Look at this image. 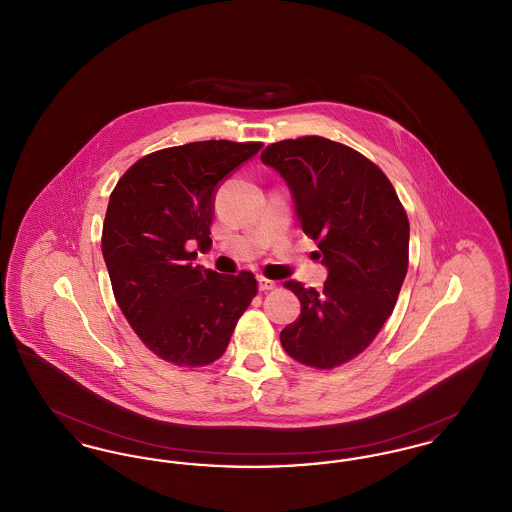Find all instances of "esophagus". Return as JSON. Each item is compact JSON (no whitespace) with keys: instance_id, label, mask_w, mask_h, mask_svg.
Returning a JSON list of instances; mask_svg holds the SVG:
<instances>
[{"instance_id":"esophagus-1","label":"esophagus","mask_w":512,"mask_h":512,"mask_svg":"<svg viewBox=\"0 0 512 512\" xmlns=\"http://www.w3.org/2000/svg\"><path fill=\"white\" fill-rule=\"evenodd\" d=\"M257 282H259V290H261V292H270V290L276 288V282L268 280L265 276H257Z\"/></svg>"}]
</instances>
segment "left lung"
<instances>
[{
	"instance_id": "1",
	"label": "left lung",
	"mask_w": 512,
	"mask_h": 512,
	"mask_svg": "<svg viewBox=\"0 0 512 512\" xmlns=\"http://www.w3.org/2000/svg\"><path fill=\"white\" fill-rule=\"evenodd\" d=\"M261 161L286 180L301 228L318 242L317 259L328 270L320 292L286 282L301 315L280 332L282 347L303 365H343L365 351L395 307L409 267L407 213L388 176L338 142L284 140Z\"/></svg>"
}]
</instances>
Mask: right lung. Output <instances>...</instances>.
I'll use <instances>...</instances> for the list:
<instances>
[{
	"label": "right lung",
	"instance_id": "add662e5",
	"mask_svg": "<svg viewBox=\"0 0 512 512\" xmlns=\"http://www.w3.org/2000/svg\"><path fill=\"white\" fill-rule=\"evenodd\" d=\"M263 144L207 140L142 157L109 197L101 251L115 299L157 357L203 366L222 357L251 299V272L219 274L194 265L213 240L220 184Z\"/></svg>",
	"mask_w": 512,
	"mask_h": 512
}]
</instances>
